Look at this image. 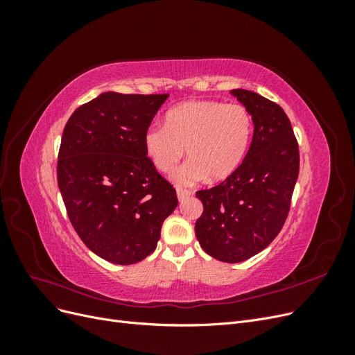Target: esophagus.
Listing matches in <instances>:
<instances>
[{"label":"esophagus","instance_id":"1","mask_svg":"<svg viewBox=\"0 0 355 355\" xmlns=\"http://www.w3.org/2000/svg\"><path fill=\"white\" fill-rule=\"evenodd\" d=\"M192 196V192L191 191H187V189H182V188H179L178 189V200L179 201H185L187 198H189Z\"/></svg>","mask_w":355,"mask_h":355}]
</instances>
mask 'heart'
Masks as SVG:
<instances>
[{"label": "heart", "instance_id": "b5f03b06", "mask_svg": "<svg viewBox=\"0 0 355 355\" xmlns=\"http://www.w3.org/2000/svg\"><path fill=\"white\" fill-rule=\"evenodd\" d=\"M253 136V118L240 103L189 101L166 114L164 125L145 132L148 158L161 173H171L184 157L189 158L173 176L188 187L207 178L220 182L232 176L245 158Z\"/></svg>", "mask_w": 355, "mask_h": 355}]
</instances>
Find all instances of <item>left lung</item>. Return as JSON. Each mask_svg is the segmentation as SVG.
Instances as JSON below:
<instances>
[{"instance_id":"obj_1","label":"left lung","mask_w":355,"mask_h":355,"mask_svg":"<svg viewBox=\"0 0 355 355\" xmlns=\"http://www.w3.org/2000/svg\"><path fill=\"white\" fill-rule=\"evenodd\" d=\"M231 93L252 114V145L232 176L197 191L204 209L196 235L214 259L237 263L262 252L282 231L299 175V146L280 105L250 90Z\"/></svg>"}]
</instances>
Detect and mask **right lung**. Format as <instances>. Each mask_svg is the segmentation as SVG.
<instances>
[{"mask_svg": "<svg viewBox=\"0 0 355 355\" xmlns=\"http://www.w3.org/2000/svg\"><path fill=\"white\" fill-rule=\"evenodd\" d=\"M168 94L108 92L63 128L58 185L78 237L102 259L132 265L151 254L176 189L148 158L145 132Z\"/></svg>", "mask_w": 355, "mask_h": 355, "instance_id": "obj_1", "label": "right lung"}]
</instances>
